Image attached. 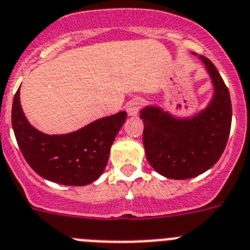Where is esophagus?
<instances>
[{
    "label": "esophagus",
    "mask_w": 250,
    "mask_h": 250,
    "mask_svg": "<svg viewBox=\"0 0 250 250\" xmlns=\"http://www.w3.org/2000/svg\"><path fill=\"white\" fill-rule=\"evenodd\" d=\"M143 107V101L142 100H131V101L127 104L126 106V111H127V115L129 116H136L138 112H139L140 108Z\"/></svg>",
    "instance_id": "obj_1"
}]
</instances>
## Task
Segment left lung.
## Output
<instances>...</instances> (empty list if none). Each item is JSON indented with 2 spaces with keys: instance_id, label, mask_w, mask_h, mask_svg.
Here are the masks:
<instances>
[{
  "instance_id": "8db88e82",
  "label": "left lung",
  "mask_w": 250,
  "mask_h": 250,
  "mask_svg": "<svg viewBox=\"0 0 250 250\" xmlns=\"http://www.w3.org/2000/svg\"><path fill=\"white\" fill-rule=\"evenodd\" d=\"M214 84L208 107L187 119H177L155 106L140 111L143 143L150 166L173 180H187L210 169L223 154L231 126L229 89L212 62L200 55Z\"/></svg>"
}]
</instances>
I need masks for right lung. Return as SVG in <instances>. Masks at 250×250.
I'll return each instance as SVG.
<instances>
[{
    "instance_id": "obj_1",
    "label": "right lung",
    "mask_w": 250,
    "mask_h": 250,
    "mask_svg": "<svg viewBox=\"0 0 250 250\" xmlns=\"http://www.w3.org/2000/svg\"><path fill=\"white\" fill-rule=\"evenodd\" d=\"M12 129L25 161L40 177L65 186H86L102 174L110 149L126 112L102 117L63 135H48L30 125L20 104V91L12 102Z\"/></svg>"
}]
</instances>
